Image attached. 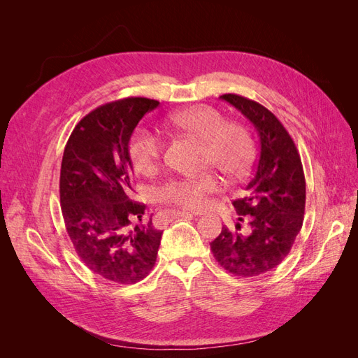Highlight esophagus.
Masks as SVG:
<instances>
[{"instance_id": "obj_1", "label": "esophagus", "mask_w": 358, "mask_h": 358, "mask_svg": "<svg viewBox=\"0 0 358 358\" xmlns=\"http://www.w3.org/2000/svg\"><path fill=\"white\" fill-rule=\"evenodd\" d=\"M171 215L173 216H176V218H178V216H191V215H199V213H192V212H188V210H171Z\"/></svg>"}]
</instances>
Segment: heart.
<instances>
[{
    "instance_id": "heart-1",
    "label": "heart",
    "mask_w": 358,
    "mask_h": 358,
    "mask_svg": "<svg viewBox=\"0 0 358 358\" xmlns=\"http://www.w3.org/2000/svg\"><path fill=\"white\" fill-rule=\"evenodd\" d=\"M169 125L201 142L199 164L212 167L227 179H242L252 166L254 143L241 124L227 122L225 116L210 106H192L169 116ZM128 154L137 171L152 175L164 154V142L146 128H137L129 137ZM218 182L209 171L170 179L155 191L161 203L199 209Z\"/></svg>"
}]
</instances>
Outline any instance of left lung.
<instances>
[{
	"mask_svg": "<svg viewBox=\"0 0 358 358\" xmlns=\"http://www.w3.org/2000/svg\"><path fill=\"white\" fill-rule=\"evenodd\" d=\"M221 99L254 125L259 155L245 197L233 201L237 222L233 229L224 225L210 249L227 272L251 278L275 268L289 254L305 215V173L294 142L272 112L237 94Z\"/></svg>",
	"mask_w": 358,
	"mask_h": 358,
	"instance_id": "8db88e82",
	"label": "left lung"
}]
</instances>
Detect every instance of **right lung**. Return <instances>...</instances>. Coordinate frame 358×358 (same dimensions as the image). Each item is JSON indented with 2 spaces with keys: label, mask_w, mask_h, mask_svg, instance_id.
I'll return each instance as SVG.
<instances>
[{
  "label": "right lung",
  "mask_w": 358,
  "mask_h": 358,
  "mask_svg": "<svg viewBox=\"0 0 358 358\" xmlns=\"http://www.w3.org/2000/svg\"><path fill=\"white\" fill-rule=\"evenodd\" d=\"M158 104L131 96L96 107L74 127L64 149L59 199L69 237L80 262L115 284L138 282L157 262L162 231L152 218L143 221L146 206L131 200L128 142Z\"/></svg>",
  "instance_id": "add662e5"
}]
</instances>
